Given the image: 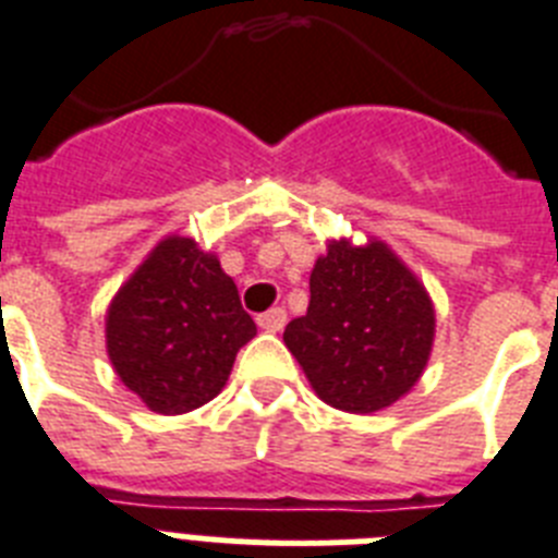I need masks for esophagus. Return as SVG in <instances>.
Returning a JSON list of instances; mask_svg holds the SVG:
<instances>
[{"instance_id": "obj_1", "label": "esophagus", "mask_w": 558, "mask_h": 558, "mask_svg": "<svg viewBox=\"0 0 558 558\" xmlns=\"http://www.w3.org/2000/svg\"><path fill=\"white\" fill-rule=\"evenodd\" d=\"M257 326L264 331H280L287 326V312H283V308H269V312H264V315L257 317Z\"/></svg>"}]
</instances>
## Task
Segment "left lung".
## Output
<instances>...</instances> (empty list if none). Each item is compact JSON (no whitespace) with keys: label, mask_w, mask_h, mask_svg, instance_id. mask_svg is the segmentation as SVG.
Wrapping results in <instances>:
<instances>
[{"label":"left lung","mask_w":558,"mask_h":558,"mask_svg":"<svg viewBox=\"0 0 558 558\" xmlns=\"http://www.w3.org/2000/svg\"><path fill=\"white\" fill-rule=\"evenodd\" d=\"M308 292L283 343L315 395L345 414H374L409 395L428 366L437 312L405 260L380 238H331Z\"/></svg>","instance_id":"left-lung-1"}]
</instances>
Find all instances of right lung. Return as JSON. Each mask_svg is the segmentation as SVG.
<instances>
[{"instance_id": "right-lung-1", "label": "right lung", "mask_w": 558, "mask_h": 558, "mask_svg": "<svg viewBox=\"0 0 558 558\" xmlns=\"http://www.w3.org/2000/svg\"><path fill=\"white\" fill-rule=\"evenodd\" d=\"M257 335L235 280L195 238L167 235L112 294L107 357L149 411L186 414L221 395L241 345Z\"/></svg>"}]
</instances>
